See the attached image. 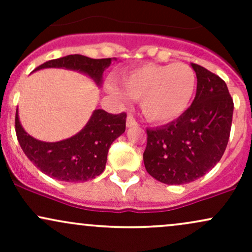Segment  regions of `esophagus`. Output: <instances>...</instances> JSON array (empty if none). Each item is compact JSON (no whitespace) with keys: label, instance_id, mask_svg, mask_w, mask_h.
I'll list each match as a JSON object with an SVG mask.
<instances>
[{"label":"esophagus","instance_id":"esophagus-1","mask_svg":"<svg viewBox=\"0 0 252 252\" xmlns=\"http://www.w3.org/2000/svg\"><path fill=\"white\" fill-rule=\"evenodd\" d=\"M137 126V122H136L134 116H132V115H129V116L126 117V126H128V128H132V126Z\"/></svg>","mask_w":252,"mask_h":252}]
</instances>
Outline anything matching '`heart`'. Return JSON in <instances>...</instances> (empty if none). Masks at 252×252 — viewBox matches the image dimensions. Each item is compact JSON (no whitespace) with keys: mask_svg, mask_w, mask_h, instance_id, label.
Returning a JSON list of instances; mask_svg holds the SVG:
<instances>
[{"mask_svg":"<svg viewBox=\"0 0 252 252\" xmlns=\"http://www.w3.org/2000/svg\"><path fill=\"white\" fill-rule=\"evenodd\" d=\"M122 80L126 94L141 99L143 114L155 122H167L184 114L196 89L194 71L182 63H147L124 74ZM110 91L126 97V92L115 85L110 86Z\"/></svg>","mask_w":252,"mask_h":252,"instance_id":"b5f03b06","label":"heart"}]
</instances>
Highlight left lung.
<instances>
[{
	"mask_svg": "<svg viewBox=\"0 0 252 252\" xmlns=\"http://www.w3.org/2000/svg\"><path fill=\"white\" fill-rule=\"evenodd\" d=\"M196 94L192 105L166 126L147 129L144 167L167 185L189 184L220 161L232 124L233 100L224 80L192 63Z\"/></svg>",
	"mask_w": 252,
	"mask_h": 252,
	"instance_id": "obj_1",
	"label": "left lung"
}]
</instances>
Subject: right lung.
<instances>
[{"mask_svg":"<svg viewBox=\"0 0 252 252\" xmlns=\"http://www.w3.org/2000/svg\"><path fill=\"white\" fill-rule=\"evenodd\" d=\"M111 58H91L71 54L43 63L35 71L47 67H63L88 74L102 84L103 72ZM126 114L112 115L102 109L94 110L86 126L78 134L59 142H42L25 131L15 115V131L20 146L28 158L42 173L60 181L82 182L102 174L111 143L126 131Z\"/></svg>","mask_w":252,"mask_h":252,"instance_id":"obj_1","label":"right lung"}]
</instances>
